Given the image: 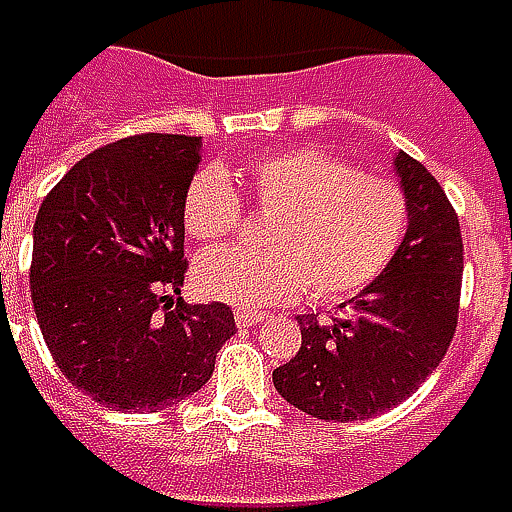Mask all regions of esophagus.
<instances>
[{
	"label": "esophagus",
	"instance_id": "34e87169",
	"mask_svg": "<svg viewBox=\"0 0 512 512\" xmlns=\"http://www.w3.org/2000/svg\"><path fill=\"white\" fill-rule=\"evenodd\" d=\"M233 317H236V325H242V328H247V325H256V322L265 320V314H259V311H247V308H239Z\"/></svg>",
	"mask_w": 512,
	"mask_h": 512
}]
</instances>
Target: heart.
<instances>
[{
  "instance_id": "heart-1",
  "label": "heart",
  "mask_w": 512,
  "mask_h": 512,
  "mask_svg": "<svg viewBox=\"0 0 512 512\" xmlns=\"http://www.w3.org/2000/svg\"><path fill=\"white\" fill-rule=\"evenodd\" d=\"M239 184L270 213L268 250L218 247L195 262L201 294L218 302L270 308L302 291L334 302L371 285L400 247L406 204L389 181L357 172L317 146H291L253 158ZM184 227L198 242L227 239L242 218L239 195L218 169H204L184 192Z\"/></svg>"
}]
</instances>
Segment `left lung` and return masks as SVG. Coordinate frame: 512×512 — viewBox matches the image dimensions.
<instances>
[{
    "instance_id": "obj_1",
    "label": "left lung",
    "mask_w": 512,
    "mask_h": 512,
    "mask_svg": "<svg viewBox=\"0 0 512 512\" xmlns=\"http://www.w3.org/2000/svg\"><path fill=\"white\" fill-rule=\"evenodd\" d=\"M406 201V233L386 270L320 322L302 314V345L273 369V386L299 412L348 423L395 409L444 360L464 270L458 216L432 172L397 149L392 158Z\"/></svg>"
}]
</instances>
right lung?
I'll list each match as a JSON object with an SVG mask.
<instances>
[{
	"instance_id": "right-lung-1",
	"label": "right lung",
	"mask_w": 512,
	"mask_h": 512,
	"mask_svg": "<svg viewBox=\"0 0 512 512\" xmlns=\"http://www.w3.org/2000/svg\"><path fill=\"white\" fill-rule=\"evenodd\" d=\"M201 138L138 135L94 149L34 221L31 299L68 383L117 412L198 392L236 334L224 302L187 305L184 192Z\"/></svg>"
}]
</instances>
